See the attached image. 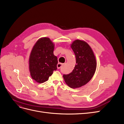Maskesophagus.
Here are the masks:
<instances>
[{
    "mask_svg": "<svg viewBox=\"0 0 124 124\" xmlns=\"http://www.w3.org/2000/svg\"><path fill=\"white\" fill-rule=\"evenodd\" d=\"M63 66V63H58L57 65V67L58 69H60L61 68H62V66Z\"/></svg>",
    "mask_w": 124,
    "mask_h": 124,
    "instance_id": "1",
    "label": "esophagus"
}]
</instances>
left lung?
I'll use <instances>...</instances> for the list:
<instances>
[{"instance_id":"8db88e82","label":"left lung","mask_w":124,"mask_h":124,"mask_svg":"<svg viewBox=\"0 0 124 124\" xmlns=\"http://www.w3.org/2000/svg\"><path fill=\"white\" fill-rule=\"evenodd\" d=\"M71 47L76 58L74 69L68 74H63L66 84L76 88L87 84L94 74L97 63L91 47L84 41L75 40Z\"/></svg>"}]
</instances>
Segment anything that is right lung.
<instances>
[{"label": "right lung", "instance_id": "obj_1", "mask_svg": "<svg viewBox=\"0 0 124 124\" xmlns=\"http://www.w3.org/2000/svg\"><path fill=\"white\" fill-rule=\"evenodd\" d=\"M54 45L48 38H41L31 52L29 70L32 79L42 83L46 81L57 69V58L53 54Z\"/></svg>", "mask_w": 124, "mask_h": 124}]
</instances>
